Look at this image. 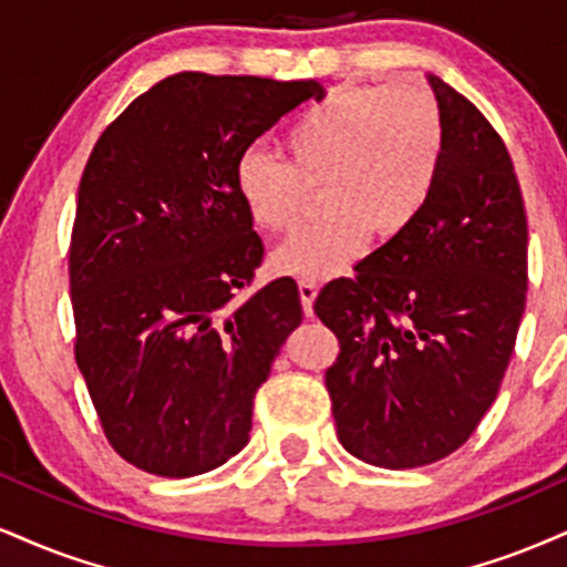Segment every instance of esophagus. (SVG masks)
Instances as JSON below:
<instances>
[{
	"mask_svg": "<svg viewBox=\"0 0 567 567\" xmlns=\"http://www.w3.org/2000/svg\"><path fill=\"white\" fill-rule=\"evenodd\" d=\"M298 292H301V303H303L306 317H311V313H313V298H317V282L301 279V282H298Z\"/></svg>",
	"mask_w": 567,
	"mask_h": 567,
	"instance_id": "34e87169",
	"label": "esophagus"
}]
</instances>
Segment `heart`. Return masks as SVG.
<instances>
[{
  "instance_id": "1",
  "label": "heart",
  "mask_w": 567,
  "mask_h": 567,
  "mask_svg": "<svg viewBox=\"0 0 567 567\" xmlns=\"http://www.w3.org/2000/svg\"><path fill=\"white\" fill-rule=\"evenodd\" d=\"M288 163L250 147L235 163V193L250 224L282 235L301 221L309 189H324L330 218L292 235L271 256L279 275L317 282L349 271L372 231L406 235L431 206L446 128L439 102L417 84L338 86L292 118Z\"/></svg>"
}]
</instances>
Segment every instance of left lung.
<instances>
[{
  "mask_svg": "<svg viewBox=\"0 0 567 567\" xmlns=\"http://www.w3.org/2000/svg\"><path fill=\"white\" fill-rule=\"evenodd\" d=\"M446 153L406 235L324 285L313 311L338 336L324 372L346 452L374 467L439 462L496 401L528 290V221L502 136L439 76Z\"/></svg>",
  "mask_w": 567,
  "mask_h": 567,
  "instance_id": "left-lung-1",
  "label": "left lung"
}]
</instances>
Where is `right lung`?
I'll use <instances>...</instances> for the list:
<instances>
[{
    "label": "right lung",
    "mask_w": 567,
    "mask_h": 567,
    "mask_svg": "<svg viewBox=\"0 0 567 567\" xmlns=\"http://www.w3.org/2000/svg\"><path fill=\"white\" fill-rule=\"evenodd\" d=\"M311 97V79L174 73L89 155L68 258L76 364L111 446L145 473H208L250 441L256 391L303 311L290 277L231 303L264 258L235 163Z\"/></svg>",
    "instance_id": "obj_1"
}]
</instances>
